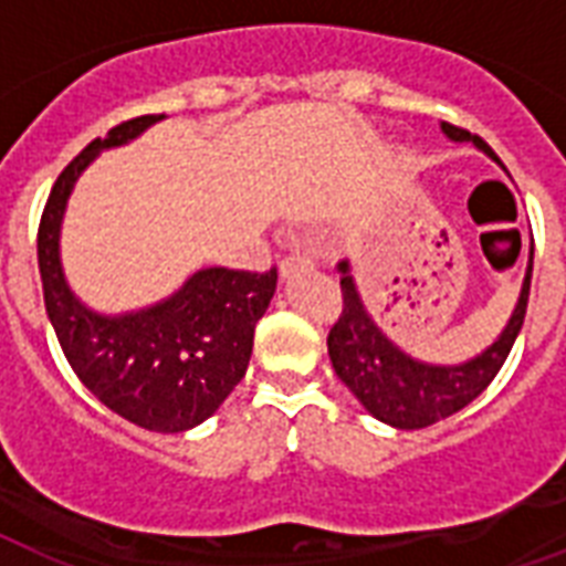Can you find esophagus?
<instances>
[{"label":"esophagus","mask_w":566,"mask_h":566,"mask_svg":"<svg viewBox=\"0 0 566 566\" xmlns=\"http://www.w3.org/2000/svg\"><path fill=\"white\" fill-rule=\"evenodd\" d=\"M311 266H314V261H311L308 255H302V252H293V255L282 258V264H279V273H282V279H291V275H296V273H308Z\"/></svg>","instance_id":"34e87169"}]
</instances>
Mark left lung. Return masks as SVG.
Instances as JSON below:
<instances>
[{"mask_svg":"<svg viewBox=\"0 0 566 566\" xmlns=\"http://www.w3.org/2000/svg\"><path fill=\"white\" fill-rule=\"evenodd\" d=\"M440 128L449 140L473 144L479 153H484L502 167L496 153L482 137H473L464 128L449 126V123H440ZM532 261H535V243L528 247L526 279H523L520 300L511 311L505 328L488 349L461 364L420 361L411 353H405L402 346H396L378 328V323L364 305L349 261H340L337 273H340V291H344V314L328 332V358H332L337 378L353 390L355 399L376 420L387 422L394 429H426L431 422L458 413L491 385L517 340L523 319H526Z\"/></svg>","mask_w":566,"mask_h":566,"instance_id":"1","label":"left lung"}]
</instances>
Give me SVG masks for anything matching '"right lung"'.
<instances>
[{"label": "right lung", "instance_id": "add662e5", "mask_svg": "<svg viewBox=\"0 0 566 566\" xmlns=\"http://www.w3.org/2000/svg\"><path fill=\"white\" fill-rule=\"evenodd\" d=\"M161 119H128L75 155L40 217L38 264L49 323L82 385L140 429L179 434L208 420L247 373L255 323L275 293V270L202 266L167 300L99 314L75 296L61 264V222L78 176L99 153L132 144Z\"/></svg>", "mask_w": 566, "mask_h": 566}]
</instances>
